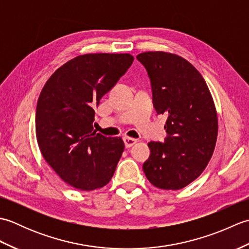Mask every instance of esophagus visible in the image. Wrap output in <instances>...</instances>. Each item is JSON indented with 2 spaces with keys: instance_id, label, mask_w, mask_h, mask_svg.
Masks as SVG:
<instances>
[{
  "instance_id": "esophagus-1",
  "label": "esophagus",
  "mask_w": 249,
  "mask_h": 249,
  "mask_svg": "<svg viewBox=\"0 0 249 249\" xmlns=\"http://www.w3.org/2000/svg\"><path fill=\"white\" fill-rule=\"evenodd\" d=\"M123 141H124V144H125V147H130L133 146L137 140L136 139H133V138H129V137H124L123 138Z\"/></svg>"
}]
</instances>
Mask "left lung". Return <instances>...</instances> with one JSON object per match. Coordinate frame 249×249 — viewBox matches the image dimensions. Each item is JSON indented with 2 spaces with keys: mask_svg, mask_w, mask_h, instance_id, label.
Wrapping results in <instances>:
<instances>
[{
  "mask_svg": "<svg viewBox=\"0 0 249 249\" xmlns=\"http://www.w3.org/2000/svg\"><path fill=\"white\" fill-rule=\"evenodd\" d=\"M147 71L153 106L167 116L163 142L151 141L147 179L160 189L187 186L205 169L217 139V113L201 73L183 57L166 52L137 55Z\"/></svg>",
  "mask_w": 249,
  "mask_h": 249,
  "instance_id": "left-lung-1",
  "label": "left lung"
}]
</instances>
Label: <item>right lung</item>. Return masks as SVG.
Listing matches in <instances>:
<instances>
[{"mask_svg": "<svg viewBox=\"0 0 249 249\" xmlns=\"http://www.w3.org/2000/svg\"><path fill=\"white\" fill-rule=\"evenodd\" d=\"M133 62L127 53L77 56L57 68L41 89L37 142L46 161L71 186L94 190L112 178L124 142L94 130V107Z\"/></svg>", "mask_w": 249, "mask_h": 249, "instance_id": "right-lung-1", "label": "right lung"}]
</instances>
